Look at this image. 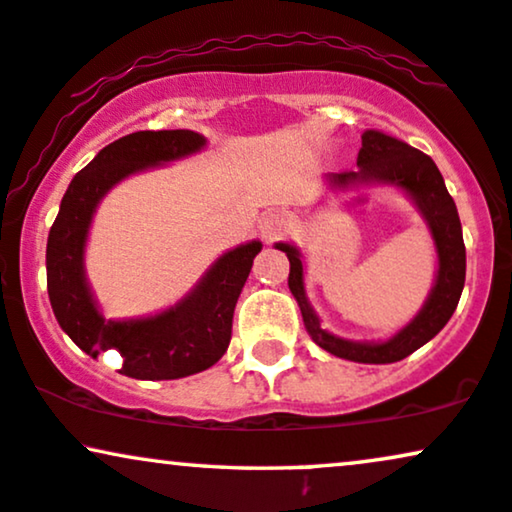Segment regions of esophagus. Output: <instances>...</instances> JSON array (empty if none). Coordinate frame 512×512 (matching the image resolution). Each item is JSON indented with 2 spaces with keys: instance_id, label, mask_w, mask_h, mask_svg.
<instances>
[{
  "instance_id": "34e87169",
  "label": "esophagus",
  "mask_w": 512,
  "mask_h": 512,
  "mask_svg": "<svg viewBox=\"0 0 512 512\" xmlns=\"http://www.w3.org/2000/svg\"><path fill=\"white\" fill-rule=\"evenodd\" d=\"M288 229H290L288 217L283 215V212H278V210L267 212V215L260 219V234L267 243L276 241V238H281Z\"/></svg>"
}]
</instances>
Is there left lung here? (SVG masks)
I'll list each match as a JSON object with an SVG mask.
<instances>
[{"label": "left lung", "mask_w": 512, "mask_h": 512, "mask_svg": "<svg viewBox=\"0 0 512 512\" xmlns=\"http://www.w3.org/2000/svg\"><path fill=\"white\" fill-rule=\"evenodd\" d=\"M357 172L331 174L333 189H352L361 184H390L394 189L411 198L420 217L428 224L432 243L437 252V274L432 283L428 300H425L420 312L399 328L392 338L380 342H359L347 340L340 335L328 333L321 328L319 316L309 304L307 290H304V264L302 252L293 243H276L290 260L288 288L300 304L302 321L312 340L333 357L359 361V364H394V361L406 359L409 354L430 342L446 326L451 314L456 312L458 300H461L465 283V245L461 219L454 198L446 191L444 177L439 174L437 165L432 163L430 155L420 153L404 141L390 137V134L378 132V129H366L361 134V151L357 158Z\"/></svg>", "instance_id": "1"}]
</instances>
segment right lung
Segmentation results:
<instances>
[{
	"mask_svg": "<svg viewBox=\"0 0 512 512\" xmlns=\"http://www.w3.org/2000/svg\"><path fill=\"white\" fill-rule=\"evenodd\" d=\"M208 146L191 129L127 134L96 153L70 181L47 241V290L63 333L96 359L115 349L122 375L137 380H174L200 373L224 357L238 295L248 281L260 241L219 255L177 304L139 319H106L84 269L89 226L106 193L132 174L174 163Z\"/></svg>",
	"mask_w": 512,
	"mask_h": 512,
	"instance_id": "add662e5",
	"label": "right lung"
}]
</instances>
